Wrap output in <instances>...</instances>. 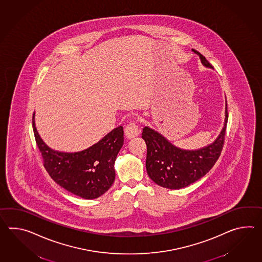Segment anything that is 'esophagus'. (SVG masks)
<instances>
[{
    "label": "esophagus",
    "mask_w": 262,
    "mask_h": 262,
    "mask_svg": "<svg viewBox=\"0 0 262 262\" xmlns=\"http://www.w3.org/2000/svg\"><path fill=\"white\" fill-rule=\"evenodd\" d=\"M125 134L128 138H134L140 133L139 126L136 121H130L125 128Z\"/></svg>",
    "instance_id": "obj_1"
}]
</instances>
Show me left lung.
Wrapping results in <instances>:
<instances>
[{
  "label": "left lung",
  "instance_id": "left-lung-1",
  "mask_svg": "<svg viewBox=\"0 0 262 262\" xmlns=\"http://www.w3.org/2000/svg\"><path fill=\"white\" fill-rule=\"evenodd\" d=\"M201 62L212 68L203 54L196 52ZM227 107L226 121L214 143L194 151L182 150L170 144L157 132L145 127L142 138L147 146L145 167L152 181L167 189H181L192 184L204 177L213 167L221 155L227 133Z\"/></svg>",
  "mask_w": 262,
  "mask_h": 262
}]
</instances>
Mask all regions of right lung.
<instances>
[{
  "mask_svg": "<svg viewBox=\"0 0 262 262\" xmlns=\"http://www.w3.org/2000/svg\"><path fill=\"white\" fill-rule=\"evenodd\" d=\"M35 142L48 174L64 190L84 199H94L107 192L115 181L114 168L124 143L122 126L114 128L88 149L76 153L54 151L42 141L35 126Z\"/></svg>",
  "mask_w": 262,
  "mask_h": 262,
  "instance_id": "add662e5",
  "label": "right lung"
}]
</instances>
